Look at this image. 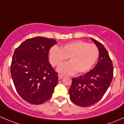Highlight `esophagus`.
Returning <instances> with one entry per match:
<instances>
[{
    "label": "esophagus",
    "mask_w": 124,
    "mask_h": 124,
    "mask_svg": "<svg viewBox=\"0 0 124 124\" xmlns=\"http://www.w3.org/2000/svg\"><path fill=\"white\" fill-rule=\"evenodd\" d=\"M63 75H61V74H58V78L59 79H62V78H63Z\"/></svg>",
    "instance_id": "esophagus-1"
}]
</instances>
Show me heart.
I'll return each mask as SVG.
<instances>
[{"label":"heart","mask_w":124,"mask_h":124,"mask_svg":"<svg viewBox=\"0 0 124 124\" xmlns=\"http://www.w3.org/2000/svg\"><path fill=\"white\" fill-rule=\"evenodd\" d=\"M99 56V50L94 44L77 40L64 45L61 49L53 47L49 52V59L53 66H58L67 58L69 62L59 66L58 71L62 74L87 73L93 68Z\"/></svg>","instance_id":"heart-1"}]
</instances>
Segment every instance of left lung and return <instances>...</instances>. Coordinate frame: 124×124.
I'll return each mask as SVG.
<instances>
[{
  "instance_id": "1",
  "label": "left lung",
  "mask_w": 124,
  "mask_h": 124,
  "mask_svg": "<svg viewBox=\"0 0 124 124\" xmlns=\"http://www.w3.org/2000/svg\"><path fill=\"white\" fill-rule=\"evenodd\" d=\"M92 40L98 48L99 57L93 70L79 77L72 78L69 94L74 103L81 107L90 106L98 102L108 90L114 75V67L104 46Z\"/></svg>"
}]
</instances>
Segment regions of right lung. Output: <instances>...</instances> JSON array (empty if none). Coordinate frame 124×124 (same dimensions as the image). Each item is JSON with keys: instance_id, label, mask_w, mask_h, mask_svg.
<instances>
[{"instance_id": "1", "label": "right lung", "mask_w": 124, "mask_h": 124, "mask_svg": "<svg viewBox=\"0 0 124 124\" xmlns=\"http://www.w3.org/2000/svg\"><path fill=\"white\" fill-rule=\"evenodd\" d=\"M57 42L36 37L22 43L15 49L10 74L19 96L27 102L40 105L51 97L58 82L57 72L49 61V51Z\"/></svg>"}]
</instances>
